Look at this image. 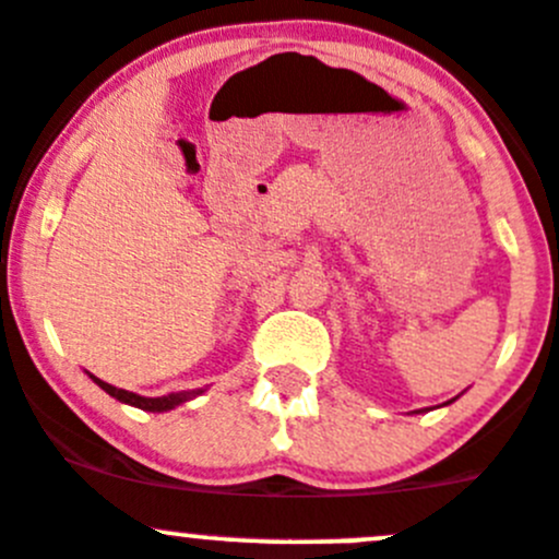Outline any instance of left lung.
<instances>
[{
	"instance_id": "8db88e82",
	"label": "left lung",
	"mask_w": 559,
	"mask_h": 559,
	"mask_svg": "<svg viewBox=\"0 0 559 559\" xmlns=\"http://www.w3.org/2000/svg\"><path fill=\"white\" fill-rule=\"evenodd\" d=\"M454 401H456V399H454ZM449 404H451V401H449ZM449 404H445V406H449Z\"/></svg>"
}]
</instances>
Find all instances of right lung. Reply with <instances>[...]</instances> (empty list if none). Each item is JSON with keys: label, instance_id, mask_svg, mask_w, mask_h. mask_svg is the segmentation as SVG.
I'll list each match as a JSON object with an SVG mask.
<instances>
[{"label": "right lung", "instance_id": "obj_1", "mask_svg": "<svg viewBox=\"0 0 559 559\" xmlns=\"http://www.w3.org/2000/svg\"><path fill=\"white\" fill-rule=\"evenodd\" d=\"M88 376H92V373H88ZM92 381L99 386V390L108 392L110 399H117V401H122V404L135 406V409H144V412H169V409H175V406L186 404V401L198 399L200 392H205V390L169 392V395H160V399H144V395H135V392H130V390H119V386L108 384V381L97 379V376H92Z\"/></svg>", "mask_w": 559, "mask_h": 559}]
</instances>
